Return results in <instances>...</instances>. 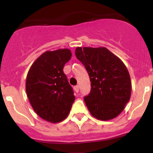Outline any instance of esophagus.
Here are the masks:
<instances>
[{"mask_svg": "<svg viewBox=\"0 0 153 153\" xmlns=\"http://www.w3.org/2000/svg\"><path fill=\"white\" fill-rule=\"evenodd\" d=\"M74 90L76 93H78L79 92V86H75L74 87Z\"/></svg>", "mask_w": 153, "mask_h": 153, "instance_id": "1", "label": "esophagus"}]
</instances>
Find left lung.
<instances>
[{
	"instance_id": "8db88e82",
	"label": "left lung",
	"mask_w": 153,
	"mask_h": 153,
	"mask_svg": "<svg viewBox=\"0 0 153 153\" xmlns=\"http://www.w3.org/2000/svg\"><path fill=\"white\" fill-rule=\"evenodd\" d=\"M75 54L90 76L91 90L84 101L93 117L116 118L131 97L130 76L123 62L106 47H76Z\"/></svg>"
}]
</instances>
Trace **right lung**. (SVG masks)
I'll use <instances>...</instances> for the list:
<instances>
[{"label":"right lung","mask_w":153,"mask_h":153,"mask_svg":"<svg viewBox=\"0 0 153 153\" xmlns=\"http://www.w3.org/2000/svg\"><path fill=\"white\" fill-rule=\"evenodd\" d=\"M72 56L69 49L46 51L31 65L26 92L33 110L40 118L57 123L67 118L75 100L63 67Z\"/></svg>","instance_id":"obj_1"}]
</instances>
